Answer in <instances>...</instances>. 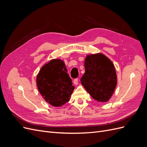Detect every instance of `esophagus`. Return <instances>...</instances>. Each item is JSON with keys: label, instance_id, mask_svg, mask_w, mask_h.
Masks as SVG:
<instances>
[{"label": "esophagus", "instance_id": "1", "mask_svg": "<svg viewBox=\"0 0 147 147\" xmlns=\"http://www.w3.org/2000/svg\"><path fill=\"white\" fill-rule=\"evenodd\" d=\"M74 83L75 85H77L78 84V78H75L74 80Z\"/></svg>", "mask_w": 147, "mask_h": 147}]
</instances>
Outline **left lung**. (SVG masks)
<instances>
[{
  "label": "left lung",
  "mask_w": 147,
  "mask_h": 147,
  "mask_svg": "<svg viewBox=\"0 0 147 147\" xmlns=\"http://www.w3.org/2000/svg\"><path fill=\"white\" fill-rule=\"evenodd\" d=\"M85 72L81 78L84 88L97 102H107L117 84L113 64L104 55H88L84 61Z\"/></svg>",
  "instance_id": "obj_1"
}]
</instances>
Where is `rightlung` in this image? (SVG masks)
Here are the masks:
<instances>
[{
    "mask_svg": "<svg viewBox=\"0 0 147 147\" xmlns=\"http://www.w3.org/2000/svg\"><path fill=\"white\" fill-rule=\"evenodd\" d=\"M36 80L43 99L55 107H61L69 101L75 88L64 61L61 59H53L44 65Z\"/></svg>",
    "mask_w": 147,
    "mask_h": 147,
    "instance_id": "right-lung-1",
    "label": "right lung"
}]
</instances>
